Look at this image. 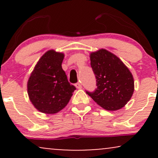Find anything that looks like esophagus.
Listing matches in <instances>:
<instances>
[{"label":"esophagus","instance_id":"esophagus-1","mask_svg":"<svg viewBox=\"0 0 158 158\" xmlns=\"http://www.w3.org/2000/svg\"><path fill=\"white\" fill-rule=\"evenodd\" d=\"M75 86H76V88H78V89H81V85L79 82L76 83Z\"/></svg>","mask_w":158,"mask_h":158}]
</instances>
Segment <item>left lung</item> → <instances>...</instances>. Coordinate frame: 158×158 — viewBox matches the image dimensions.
Wrapping results in <instances>:
<instances>
[{"mask_svg": "<svg viewBox=\"0 0 158 158\" xmlns=\"http://www.w3.org/2000/svg\"><path fill=\"white\" fill-rule=\"evenodd\" d=\"M90 60L97 88L93 93H86L104 109H121L131 99L135 90V81L129 69L106 49L90 52Z\"/></svg>", "mask_w": 158, "mask_h": 158, "instance_id": "obj_1", "label": "left lung"}]
</instances>
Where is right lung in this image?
Returning a JSON list of instances; mask_svg holds the SVG:
<instances>
[{"instance_id":"add662e5","label":"right lung","mask_w":158,"mask_h":158,"mask_svg":"<svg viewBox=\"0 0 158 158\" xmlns=\"http://www.w3.org/2000/svg\"><path fill=\"white\" fill-rule=\"evenodd\" d=\"M63 52L48 50L40 58L27 81V94L39 111L54 114L68 105L76 90L61 68Z\"/></svg>"}]
</instances>
